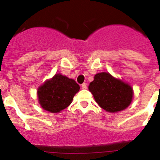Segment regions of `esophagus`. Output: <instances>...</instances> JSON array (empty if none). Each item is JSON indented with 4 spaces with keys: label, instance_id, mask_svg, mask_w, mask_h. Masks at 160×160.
Segmentation results:
<instances>
[{
    "label": "esophagus",
    "instance_id": "obj_1",
    "mask_svg": "<svg viewBox=\"0 0 160 160\" xmlns=\"http://www.w3.org/2000/svg\"><path fill=\"white\" fill-rule=\"evenodd\" d=\"M81 88L82 89H87V84H86L85 83H83V84L81 85Z\"/></svg>",
    "mask_w": 160,
    "mask_h": 160
}]
</instances>
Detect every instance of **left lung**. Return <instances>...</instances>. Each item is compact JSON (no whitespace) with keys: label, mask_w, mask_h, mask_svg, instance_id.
<instances>
[{"label":"left lung","mask_w":160,"mask_h":160,"mask_svg":"<svg viewBox=\"0 0 160 160\" xmlns=\"http://www.w3.org/2000/svg\"><path fill=\"white\" fill-rule=\"evenodd\" d=\"M88 89L99 107L110 113L127 108L133 95L130 85L104 72L97 73Z\"/></svg>","instance_id":"left-lung-1"}]
</instances>
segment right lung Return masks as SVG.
<instances>
[{"label":"right lung","mask_w":160,"mask_h":160,"mask_svg":"<svg viewBox=\"0 0 160 160\" xmlns=\"http://www.w3.org/2000/svg\"><path fill=\"white\" fill-rule=\"evenodd\" d=\"M79 90L80 86L75 80L58 73L41 85L37 94L39 104L44 110L59 113L71 104Z\"/></svg>","instance_id":"add662e5"}]
</instances>
